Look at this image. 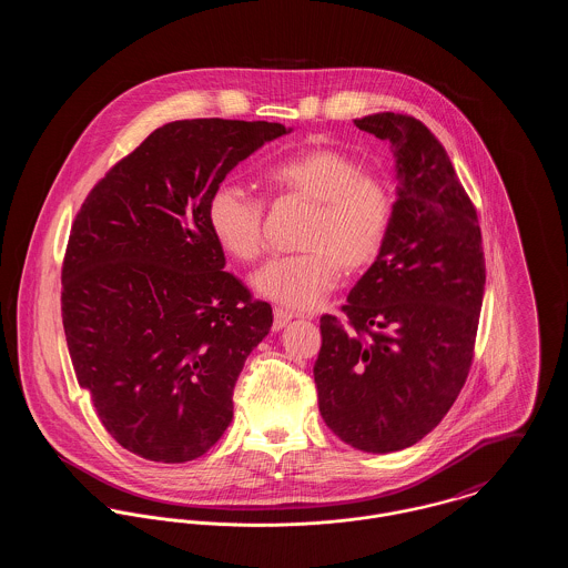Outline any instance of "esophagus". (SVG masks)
I'll list each match as a JSON object with an SVG mask.
<instances>
[{
  "mask_svg": "<svg viewBox=\"0 0 568 568\" xmlns=\"http://www.w3.org/2000/svg\"><path fill=\"white\" fill-rule=\"evenodd\" d=\"M291 320H293V313H288L284 308H275L273 311V329H282Z\"/></svg>",
  "mask_w": 568,
  "mask_h": 568,
  "instance_id": "1",
  "label": "esophagus"
}]
</instances>
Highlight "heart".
I'll list each match as a JSON object with an SVG mask.
<instances>
[{
	"mask_svg": "<svg viewBox=\"0 0 568 568\" xmlns=\"http://www.w3.org/2000/svg\"><path fill=\"white\" fill-rule=\"evenodd\" d=\"M277 196L313 205L300 246L304 253L268 260L253 277L255 291L293 311L317 306L343 275H358L383 253L392 234L396 201L385 176L367 172L356 155L313 146L271 165ZM264 201L243 185L223 181L207 199L210 230L232 257L253 262L264 244Z\"/></svg>",
	"mask_w": 568,
	"mask_h": 568,
	"instance_id": "1",
	"label": "heart"
}]
</instances>
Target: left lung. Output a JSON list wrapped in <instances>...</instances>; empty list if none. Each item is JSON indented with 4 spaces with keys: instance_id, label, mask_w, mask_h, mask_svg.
<instances>
[{
    "instance_id": "obj_1",
    "label": "left lung",
    "mask_w": 568,
    "mask_h": 568,
    "mask_svg": "<svg viewBox=\"0 0 568 568\" xmlns=\"http://www.w3.org/2000/svg\"><path fill=\"white\" fill-rule=\"evenodd\" d=\"M398 163L392 234L341 306L315 363L327 428L365 453L428 435L466 385L486 291L477 207L442 142L413 115L354 120Z\"/></svg>"
}]
</instances>
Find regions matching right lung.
<instances>
[{
	"instance_id": "1",
	"label": "right lung",
	"mask_w": 568,
	"mask_h": 568,
	"mask_svg": "<svg viewBox=\"0 0 568 568\" xmlns=\"http://www.w3.org/2000/svg\"><path fill=\"white\" fill-rule=\"evenodd\" d=\"M288 133L277 122L176 120L87 194L61 268L77 381L106 433L160 464L205 455L273 311L225 268L207 199L230 170Z\"/></svg>"
}]
</instances>
